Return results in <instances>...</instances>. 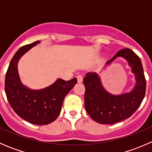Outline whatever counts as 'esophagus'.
Masks as SVG:
<instances>
[{
  "mask_svg": "<svg viewBox=\"0 0 152 152\" xmlns=\"http://www.w3.org/2000/svg\"><path fill=\"white\" fill-rule=\"evenodd\" d=\"M76 79H77L78 83H82V81H83V77H82L81 75H78V76H76Z\"/></svg>",
  "mask_w": 152,
  "mask_h": 152,
  "instance_id": "34e87169",
  "label": "esophagus"
}]
</instances>
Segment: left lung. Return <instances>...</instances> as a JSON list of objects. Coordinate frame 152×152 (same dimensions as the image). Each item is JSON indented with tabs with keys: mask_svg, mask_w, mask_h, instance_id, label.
<instances>
[{
	"mask_svg": "<svg viewBox=\"0 0 152 152\" xmlns=\"http://www.w3.org/2000/svg\"><path fill=\"white\" fill-rule=\"evenodd\" d=\"M119 56L128 61L135 75L136 85L130 92L118 96L110 94L104 90L96 73H87L84 78L86 112L99 124H113L128 118L140 107L145 96L146 82L139 56L131 49H121L107 65Z\"/></svg>",
	"mask_w": 152,
	"mask_h": 152,
	"instance_id": "1",
	"label": "left lung"
}]
</instances>
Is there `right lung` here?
I'll list each match as a JSON object with an SVG mask.
<instances>
[{"instance_id":"right-lung-1","label":"right lung","mask_w":152,"mask_h":152,"mask_svg":"<svg viewBox=\"0 0 152 152\" xmlns=\"http://www.w3.org/2000/svg\"><path fill=\"white\" fill-rule=\"evenodd\" d=\"M39 42L38 40L24 45L14 55L6 73L5 92L9 103L17 115L31 124L46 125L57 118L64 99L76 85L77 79L73 78L65 81L59 79L53 85L39 90H31L23 85L18 75V61Z\"/></svg>"}]
</instances>
